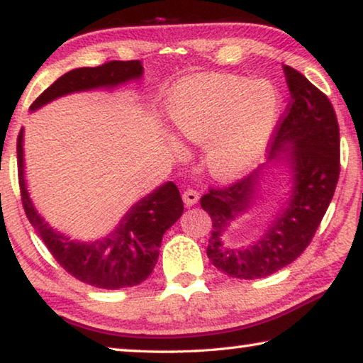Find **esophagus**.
I'll list each match as a JSON object with an SVG mask.
<instances>
[{
  "label": "esophagus",
  "instance_id": "obj_1",
  "mask_svg": "<svg viewBox=\"0 0 363 363\" xmlns=\"http://www.w3.org/2000/svg\"><path fill=\"white\" fill-rule=\"evenodd\" d=\"M199 201V194L198 191H194V189H186L185 193H183V203H185L186 207H193L194 204H198Z\"/></svg>",
  "mask_w": 363,
  "mask_h": 363
}]
</instances>
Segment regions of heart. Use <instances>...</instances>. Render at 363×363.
I'll return each mask as SVG.
<instances>
[{
    "mask_svg": "<svg viewBox=\"0 0 363 363\" xmlns=\"http://www.w3.org/2000/svg\"><path fill=\"white\" fill-rule=\"evenodd\" d=\"M280 94L269 82L194 75L174 86L167 116L182 140L206 146V165L223 182L241 178L264 159L280 118ZM172 150L183 145L167 136Z\"/></svg>",
    "mask_w": 363,
    "mask_h": 363,
    "instance_id": "b5f03b06",
    "label": "heart"
}]
</instances>
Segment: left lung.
Wrapping results in <instances>:
<instances>
[{"label":"left lung","mask_w":363,"mask_h":363,"mask_svg":"<svg viewBox=\"0 0 363 363\" xmlns=\"http://www.w3.org/2000/svg\"><path fill=\"white\" fill-rule=\"evenodd\" d=\"M291 93L286 116L277 128L269 162L235 185L211 189L201 207L212 218L207 257L225 275L257 280L289 265L312 241L340 178V127L330 99L304 75L284 65ZM289 175V193L262 235L233 247L224 235L236 218L257 203L264 177Z\"/></svg>","instance_id":"1"}]
</instances>
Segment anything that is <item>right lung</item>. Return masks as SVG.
Wrapping results in <instances>:
<instances>
[{"instance_id":"add662e5","label":"right lung","mask_w":363,"mask_h":363,"mask_svg":"<svg viewBox=\"0 0 363 363\" xmlns=\"http://www.w3.org/2000/svg\"><path fill=\"white\" fill-rule=\"evenodd\" d=\"M141 79V61H112L98 67L74 69L48 86L35 99L30 112L67 94L94 90L114 91ZM17 165L22 204L28 220L65 272L101 289L136 286L151 275L164 233L183 213V201L174 182L162 183L136 201L111 233L93 241H80L52 228L35 207L26 180L23 128L17 138Z\"/></svg>"}]
</instances>
